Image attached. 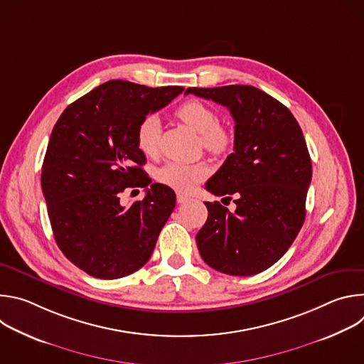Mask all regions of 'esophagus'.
<instances>
[{
	"label": "esophagus",
	"instance_id": "34e87169",
	"mask_svg": "<svg viewBox=\"0 0 364 364\" xmlns=\"http://www.w3.org/2000/svg\"><path fill=\"white\" fill-rule=\"evenodd\" d=\"M188 200H190L188 196H186V194H183V193H177V203L183 204V203H187Z\"/></svg>",
	"mask_w": 364,
	"mask_h": 364
}]
</instances>
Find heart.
<instances>
[{"mask_svg": "<svg viewBox=\"0 0 364 364\" xmlns=\"http://www.w3.org/2000/svg\"><path fill=\"white\" fill-rule=\"evenodd\" d=\"M176 117L200 134L201 145L213 155H222L230 148L232 136L229 131L219 124V115L212 107L194 99L186 100L177 108ZM160 129V119L155 115H146L136 127V146L146 157H154L159 152ZM207 174H209V168L204 163L186 164L171 161L159 168L157 180L171 188L190 191L201 183Z\"/></svg>", "mask_w": 364, "mask_h": 364, "instance_id": "1", "label": "heart"}]
</instances>
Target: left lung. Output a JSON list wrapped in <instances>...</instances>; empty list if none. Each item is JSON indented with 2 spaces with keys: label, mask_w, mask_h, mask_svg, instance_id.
I'll return each instance as SVG.
<instances>
[{
  "label": "left lung",
  "mask_w": 364,
  "mask_h": 364,
  "mask_svg": "<svg viewBox=\"0 0 364 364\" xmlns=\"http://www.w3.org/2000/svg\"><path fill=\"white\" fill-rule=\"evenodd\" d=\"M187 93L220 103L235 119L233 152L205 190L235 196L236 210L204 203L209 216L196 236L200 256L219 272L256 275L279 261L304 225L313 173L302 131L287 107L253 86L188 87Z\"/></svg>",
  "instance_id": "left-lung-1"
}]
</instances>
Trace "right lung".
I'll return each instance as SVG.
<instances>
[{
	"mask_svg": "<svg viewBox=\"0 0 364 364\" xmlns=\"http://www.w3.org/2000/svg\"><path fill=\"white\" fill-rule=\"evenodd\" d=\"M183 90L109 80L75 100L51 131L41 168L51 229L69 261L95 278L142 268L174 210V191L149 184L141 168L135 132ZM134 186H145L146 197L125 208L120 193Z\"/></svg>",
	"mask_w": 364,
	"mask_h": 364,
	"instance_id": "right-lung-1",
	"label": "right lung"
}]
</instances>
